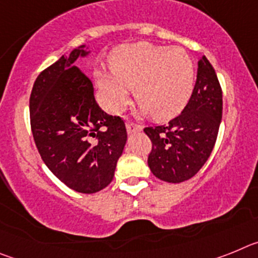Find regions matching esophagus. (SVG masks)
<instances>
[{
	"mask_svg": "<svg viewBox=\"0 0 258 258\" xmlns=\"http://www.w3.org/2000/svg\"><path fill=\"white\" fill-rule=\"evenodd\" d=\"M126 131L129 134H133V133H138V132L142 131V126L138 124H134V122H126Z\"/></svg>",
	"mask_w": 258,
	"mask_h": 258,
	"instance_id": "obj_1",
	"label": "esophagus"
}]
</instances>
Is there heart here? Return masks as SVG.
Segmentation results:
<instances>
[{
	"instance_id": "obj_1",
	"label": "heart",
	"mask_w": 258,
	"mask_h": 258,
	"mask_svg": "<svg viewBox=\"0 0 258 258\" xmlns=\"http://www.w3.org/2000/svg\"><path fill=\"white\" fill-rule=\"evenodd\" d=\"M112 76L97 72V83L109 109L118 112L134 92L137 103L156 120H169L187 104L195 67L187 51L149 42L124 45L109 56Z\"/></svg>"
}]
</instances>
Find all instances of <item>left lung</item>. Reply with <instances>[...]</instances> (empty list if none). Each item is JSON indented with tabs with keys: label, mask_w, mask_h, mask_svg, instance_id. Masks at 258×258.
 Returning <instances> with one entry per match:
<instances>
[{
	"label": "left lung",
	"mask_w": 258,
	"mask_h": 258,
	"mask_svg": "<svg viewBox=\"0 0 258 258\" xmlns=\"http://www.w3.org/2000/svg\"><path fill=\"white\" fill-rule=\"evenodd\" d=\"M222 118V90L208 59L198 61L197 83L181 115L166 125L145 127L152 142L150 169L161 181L179 183L197 174L214 147Z\"/></svg>",
	"instance_id": "1"
}]
</instances>
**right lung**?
<instances>
[{"label":"right lung","instance_id":"add662e5","mask_svg":"<svg viewBox=\"0 0 258 258\" xmlns=\"http://www.w3.org/2000/svg\"><path fill=\"white\" fill-rule=\"evenodd\" d=\"M90 51L81 45L36 79L29 98L31 127L46 166L72 190L107 187L127 140L122 118L98 106L93 84L75 66Z\"/></svg>","mask_w":258,"mask_h":258}]
</instances>
